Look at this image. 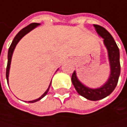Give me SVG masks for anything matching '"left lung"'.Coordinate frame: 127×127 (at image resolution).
I'll return each instance as SVG.
<instances>
[{
  "instance_id": "1",
  "label": "left lung",
  "mask_w": 127,
  "mask_h": 127,
  "mask_svg": "<svg viewBox=\"0 0 127 127\" xmlns=\"http://www.w3.org/2000/svg\"><path fill=\"white\" fill-rule=\"evenodd\" d=\"M93 26L98 34L103 38L104 44L108 50L110 65L109 77L102 86L93 89L81 83L74 71L71 76V81L75 90L80 95L91 101H97L109 95L115 89L121 74V64L120 51L113 37L103 27L98 25H93Z\"/></svg>"
}]
</instances>
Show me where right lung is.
<instances>
[{"mask_svg":"<svg viewBox=\"0 0 127 127\" xmlns=\"http://www.w3.org/2000/svg\"><path fill=\"white\" fill-rule=\"evenodd\" d=\"M40 24V23H32L30 25H29L28 26H26L25 28L22 29L16 35V37H14L10 48H9V50H8V56H7V59H8V61H7V66H6V80H7V84H9V74H10V64H11V60H12V56H13V53L14 52V50L16 47L17 43L19 42V40L28 33H29L31 31H32L33 29H34L35 28H37V26H39ZM52 81V80H51ZM50 85H51V82L49 85V87L47 88V90L40 97H39L37 99H34V100H32V101H29V102L30 103H34V102H36L40 99L42 98H43L45 95H46L50 90Z\"/></svg>","mask_w":127,"mask_h":127,"instance_id":"add662e5","label":"right lung"}]
</instances>
